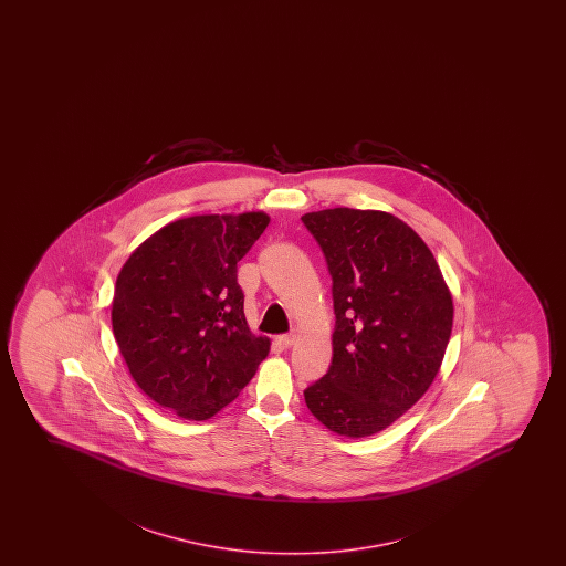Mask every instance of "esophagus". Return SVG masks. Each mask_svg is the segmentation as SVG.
Instances as JSON below:
<instances>
[{
    "label": "esophagus",
    "mask_w": 566,
    "mask_h": 566,
    "mask_svg": "<svg viewBox=\"0 0 566 566\" xmlns=\"http://www.w3.org/2000/svg\"><path fill=\"white\" fill-rule=\"evenodd\" d=\"M279 342L284 346V348H290V346H294L295 334H282V336H279Z\"/></svg>",
    "instance_id": "esophagus-1"
}]
</instances>
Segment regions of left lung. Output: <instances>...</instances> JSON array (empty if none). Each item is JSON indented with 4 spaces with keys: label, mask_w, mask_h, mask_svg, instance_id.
Returning <instances> with one entry per match:
<instances>
[{
    "label": "left lung",
    "mask_w": 566,
    "mask_h": 566,
    "mask_svg": "<svg viewBox=\"0 0 566 566\" xmlns=\"http://www.w3.org/2000/svg\"><path fill=\"white\" fill-rule=\"evenodd\" d=\"M333 276V365L303 395L334 433L361 439L402 418L433 385L454 303L431 249L385 210L302 217Z\"/></svg>",
    "instance_id": "1"
}]
</instances>
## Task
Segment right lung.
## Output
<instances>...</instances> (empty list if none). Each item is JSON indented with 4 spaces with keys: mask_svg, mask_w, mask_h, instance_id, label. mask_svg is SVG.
Segmentation results:
<instances>
[{
    "mask_svg": "<svg viewBox=\"0 0 566 566\" xmlns=\"http://www.w3.org/2000/svg\"><path fill=\"white\" fill-rule=\"evenodd\" d=\"M271 217L193 214L163 226L117 274L112 328L133 380L178 418L205 421L233 402L269 356L251 333L238 261Z\"/></svg>",
    "mask_w": 566,
    "mask_h": 566,
    "instance_id": "1",
    "label": "right lung"
}]
</instances>
